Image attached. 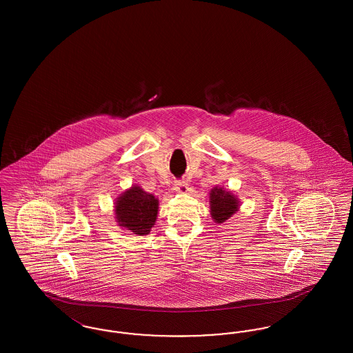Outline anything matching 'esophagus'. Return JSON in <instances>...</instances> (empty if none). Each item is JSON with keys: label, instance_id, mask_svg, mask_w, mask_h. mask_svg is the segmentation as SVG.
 <instances>
[{"label": "esophagus", "instance_id": "34e87169", "mask_svg": "<svg viewBox=\"0 0 353 353\" xmlns=\"http://www.w3.org/2000/svg\"><path fill=\"white\" fill-rule=\"evenodd\" d=\"M188 183H185L184 180H179L174 183V190L179 192V193H185L188 192Z\"/></svg>", "mask_w": 353, "mask_h": 353}]
</instances>
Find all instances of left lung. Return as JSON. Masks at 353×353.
<instances>
[{
    "mask_svg": "<svg viewBox=\"0 0 353 353\" xmlns=\"http://www.w3.org/2000/svg\"><path fill=\"white\" fill-rule=\"evenodd\" d=\"M239 202L230 192H225L222 188H214L210 192V210L212 217L221 223L232 217L238 209Z\"/></svg>",
    "mask_w": 353,
    "mask_h": 353,
    "instance_id": "obj_1",
    "label": "left lung"
}]
</instances>
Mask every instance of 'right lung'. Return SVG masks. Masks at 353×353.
Returning a JSON list of instances; mask_svg holds the SVG:
<instances>
[{
  "label": "right lung",
  "instance_id": "right-lung-1",
  "mask_svg": "<svg viewBox=\"0 0 353 353\" xmlns=\"http://www.w3.org/2000/svg\"><path fill=\"white\" fill-rule=\"evenodd\" d=\"M115 212L120 226L134 234H148L156 222L159 201L140 186H132L119 197Z\"/></svg>",
  "mask_w": 353,
  "mask_h": 353
}]
</instances>
